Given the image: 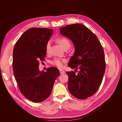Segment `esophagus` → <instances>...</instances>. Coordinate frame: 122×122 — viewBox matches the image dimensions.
Returning a JSON list of instances; mask_svg holds the SVG:
<instances>
[{"instance_id": "obj_1", "label": "esophagus", "mask_w": 122, "mask_h": 122, "mask_svg": "<svg viewBox=\"0 0 122 122\" xmlns=\"http://www.w3.org/2000/svg\"><path fill=\"white\" fill-rule=\"evenodd\" d=\"M60 72L61 74H64L65 73V71H64L63 70H60Z\"/></svg>"}]
</instances>
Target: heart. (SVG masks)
<instances>
[{"mask_svg": "<svg viewBox=\"0 0 122 122\" xmlns=\"http://www.w3.org/2000/svg\"><path fill=\"white\" fill-rule=\"evenodd\" d=\"M58 43L61 44L63 48H65L66 47H70L71 46V43H70V41L65 37H61L58 39ZM51 48V42L50 41L48 42L46 46V52L48 53L50 51ZM66 61V60L64 58H60V57H55L53 59V60L51 61V64L52 65L56 66V67L61 68L63 67L64 64Z\"/></svg>", "mask_w": 122, "mask_h": 122, "instance_id": "1", "label": "heart"}]
</instances>
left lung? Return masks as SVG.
<instances>
[{"label": "left lung", "instance_id": "8db88e82", "mask_svg": "<svg viewBox=\"0 0 122 122\" xmlns=\"http://www.w3.org/2000/svg\"><path fill=\"white\" fill-rule=\"evenodd\" d=\"M60 30L75 47L68 66L79 69L77 74L74 71L66 72L69 91L75 97L86 99L97 91L102 81L106 67L103 48L97 36L82 24L68 25Z\"/></svg>", "mask_w": 122, "mask_h": 122}]
</instances>
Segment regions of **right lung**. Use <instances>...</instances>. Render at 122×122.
Masks as SVG:
<instances>
[{
  "instance_id": "add662e5",
  "label": "right lung",
  "mask_w": 122,
  "mask_h": 122,
  "mask_svg": "<svg viewBox=\"0 0 122 122\" xmlns=\"http://www.w3.org/2000/svg\"><path fill=\"white\" fill-rule=\"evenodd\" d=\"M52 29L31 28L25 31L14 46L13 68L21 93L29 100L41 102L50 95L59 70L50 67L40 71L39 66L46 56V46Z\"/></svg>"
}]
</instances>
